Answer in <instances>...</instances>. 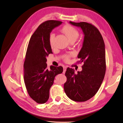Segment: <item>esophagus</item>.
<instances>
[{
  "label": "esophagus",
  "mask_w": 123,
  "mask_h": 123,
  "mask_svg": "<svg viewBox=\"0 0 123 123\" xmlns=\"http://www.w3.org/2000/svg\"><path fill=\"white\" fill-rule=\"evenodd\" d=\"M67 67H65V66H64L63 67V73H64L66 71V70H67Z\"/></svg>",
  "instance_id": "34e87169"
}]
</instances>
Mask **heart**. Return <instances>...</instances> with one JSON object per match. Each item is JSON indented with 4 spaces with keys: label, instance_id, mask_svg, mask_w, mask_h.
<instances>
[{
    "label": "heart",
    "instance_id": "obj_1",
    "mask_svg": "<svg viewBox=\"0 0 123 123\" xmlns=\"http://www.w3.org/2000/svg\"><path fill=\"white\" fill-rule=\"evenodd\" d=\"M62 31L67 36L68 39H69L70 42L71 41H74L75 42V41L77 39V38L79 36V32L77 30L75 29L74 27H72V26L70 25H65L62 28ZM54 35L53 33H51L49 37V43L51 47H53V46L54 43ZM71 55H67L65 56V60L67 61L69 60V58L70 57Z\"/></svg>",
    "mask_w": 123,
    "mask_h": 123
}]
</instances>
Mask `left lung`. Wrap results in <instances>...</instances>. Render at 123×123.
<instances>
[{
  "mask_svg": "<svg viewBox=\"0 0 123 123\" xmlns=\"http://www.w3.org/2000/svg\"><path fill=\"white\" fill-rule=\"evenodd\" d=\"M70 24L80 27L84 35L82 47L77 55L84 63L82 70L68 68L65 72L67 80L64 85L66 94L76 102H85L95 95L105 77V44L99 30L93 25L85 22Z\"/></svg>",
  "mask_w": 123,
  "mask_h": 123,
  "instance_id": "8db88e82",
  "label": "left lung"
}]
</instances>
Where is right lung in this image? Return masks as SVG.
<instances>
[{
	"instance_id": "add662e5",
	"label": "right lung",
	"mask_w": 123,
	"mask_h": 123,
	"mask_svg": "<svg viewBox=\"0 0 123 123\" xmlns=\"http://www.w3.org/2000/svg\"><path fill=\"white\" fill-rule=\"evenodd\" d=\"M62 21L48 20L38 26L30 39L24 64V82L29 96L38 103H44L56 75L63 73L61 66L47 67V56L53 53L49 43L52 30Z\"/></svg>"
}]
</instances>
